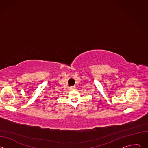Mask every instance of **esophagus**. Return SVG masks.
<instances>
[{
	"label": "esophagus",
	"instance_id": "34e87169",
	"mask_svg": "<svg viewBox=\"0 0 148 148\" xmlns=\"http://www.w3.org/2000/svg\"><path fill=\"white\" fill-rule=\"evenodd\" d=\"M75 86H71V87H70V89L72 90H75Z\"/></svg>",
	"mask_w": 148,
	"mask_h": 148
}]
</instances>
